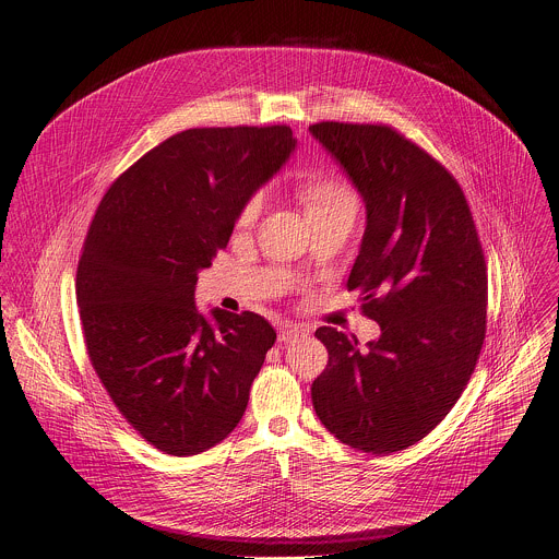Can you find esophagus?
Returning <instances> with one entry per match:
<instances>
[{
    "label": "esophagus",
    "instance_id": "obj_1",
    "mask_svg": "<svg viewBox=\"0 0 559 559\" xmlns=\"http://www.w3.org/2000/svg\"><path fill=\"white\" fill-rule=\"evenodd\" d=\"M302 336H307V330L302 325H285L278 334V343H294Z\"/></svg>",
    "mask_w": 559,
    "mask_h": 559
}]
</instances>
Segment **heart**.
<instances>
[{
    "instance_id": "heart-1",
    "label": "heart",
    "mask_w": 559,
    "mask_h": 559,
    "mask_svg": "<svg viewBox=\"0 0 559 559\" xmlns=\"http://www.w3.org/2000/svg\"><path fill=\"white\" fill-rule=\"evenodd\" d=\"M298 199L302 203L305 216L316 218V216H325L332 212H358V197L354 192V188L338 179V177H330V175H316V177H307L298 183ZM263 210V194H254L238 214V225L248 227L257 221V216Z\"/></svg>"
}]
</instances>
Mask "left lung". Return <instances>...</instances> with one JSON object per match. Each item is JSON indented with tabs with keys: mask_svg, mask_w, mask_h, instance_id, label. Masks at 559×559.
<instances>
[{
	"mask_svg": "<svg viewBox=\"0 0 559 559\" xmlns=\"http://www.w3.org/2000/svg\"><path fill=\"white\" fill-rule=\"evenodd\" d=\"M309 132L343 166L367 207L347 289L380 325L358 338L318 328L330 360L311 384L325 429L365 453L403 451L457 403L487 334V263L453 175L382 123L321 121Z\"/></svg>",
	"mask_w": 559,
	"mask_h": 559,
	"instance_id": "1",
	"label": "left lung"
}]
</instances>
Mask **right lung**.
<instances>
[{
    "label": "right lung",
    "mask_w": 559,
    "mask_h": 559,
    "mask_svg": "<svg viewBox=\"0 0 559 559\" xmlns=\"http://www.w3.org/2000/svg\"><path fill=\"white\" fill-rule=\"evenodd\" d=\"M289 126L190 128L145 152L104 194L76 267L88 358L145 442L197 455L243 418L276 341L254 311L194 307L250 197L287 162Z\"/></svg>",
    "instance_id": "1"
}]
</instances>
